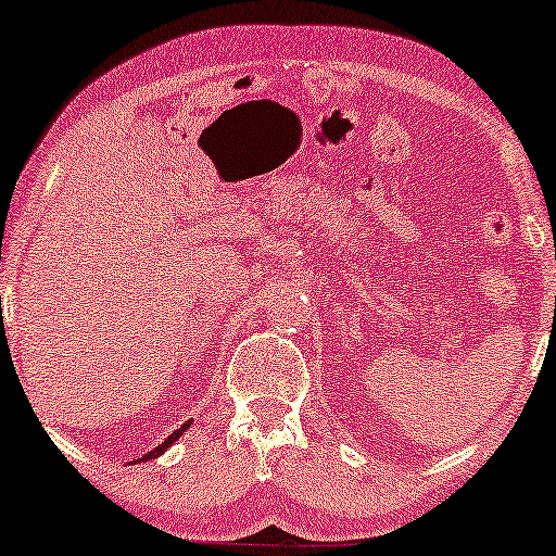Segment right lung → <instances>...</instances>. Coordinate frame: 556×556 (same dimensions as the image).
I'll use <instances>...</instances> for the list:
<instances>
[{
    "mask_svg": "<svg viewBox=\"0 0 556 556\" xmlns=\"http://www.w3.org/2000/svg\"><path fill=\"white\" fill-rule=\"evenodd\" d=\"M189 425H192V420H187L185 425H181V428H179V430H174V432H172V435H169V438H166L162 445H156V447H154V451L143 453V455H141V458H136V460H154V458H159V455H162V453L166 451V447H172L174 443H177V440H179L181 435H185V432L189 430Z\"/></svg>",
    "mask_w": 556,
    "mask_h": 556,
    "instance_id": "add662e5",
    "label": "right lung"
}]
</instances>
